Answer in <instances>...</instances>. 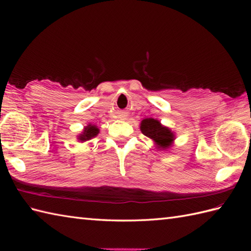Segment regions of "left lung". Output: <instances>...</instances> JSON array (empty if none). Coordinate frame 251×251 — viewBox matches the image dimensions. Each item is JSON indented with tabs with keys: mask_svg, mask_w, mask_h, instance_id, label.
Masks as SVG:
<instances>
[{
	"mask_svg": "<svg viewBox=\"0 0 251 251\" xmlns=\"http://www.w3.org/2000/svg\"><path fill=\"white\" fill-rule=\"evenodd\" d=\"M140 130L143 135L153 139L157 143L158 148H161L163 150L168 149L174 140V134L171 132L170 128L161 126L158 120L153 118L143 119L141 121Z\"/></svg>",
	"mask_w": 251,
	"mask_h": 251,
	"instance_id": "8db88e82",
	"label": "left lung"
}]
</instances>
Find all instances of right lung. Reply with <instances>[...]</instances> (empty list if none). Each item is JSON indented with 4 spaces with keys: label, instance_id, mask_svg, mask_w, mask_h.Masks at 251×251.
<instances>
[{
    "label": "right lung",
    "instance_id": "obj_1",
    "mask_svg": "<svg viewBox=\"0 0 251 251\" xmlns=\"http://www.w3.org/2000/svg\"><path fill=\"white\" fill-rule=\"evenodd\" d=\"M98 132H100V131H98V128L96 126H88L85 128V131H83V133L80 135L79 140L86 141V140H89L91 138H93L98 134Z\"/></svg>",
    "mask_w": 251,
    "mask_h": 251
}]
</instances>
